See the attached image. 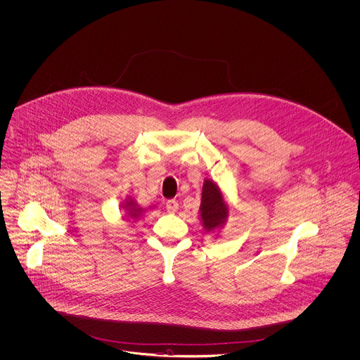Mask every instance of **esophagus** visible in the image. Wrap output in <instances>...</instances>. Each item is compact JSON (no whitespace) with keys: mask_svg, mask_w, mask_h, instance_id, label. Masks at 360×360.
Returning a JSON list of instances; mask_svg holds the SVG:
<instances>
[{"mask_svg":"<svg viewBox=\"0 0 360 360\" xmlns=\"http://www.w3.org/2000/svg\"><path fill=\"white\" fill-rule=\"evenodd\" d=\"M178 209H179V203L175 199H171V200L167 202V210L169 213H175Z\"/></svg>","mask_w":360,"mask_h":360,"instance_id":"esophagus-1","label":"esophagus"}]
</instances>
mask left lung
<instances>
[{"mask_svg":"<svg viewBox=\"0 0 360 360\" xmlns=\"http://www.w3.org/2000/svg\"><path fill=\"white\" fill-rule=\"evenodd\" d=\"M200 221L207 233L221 229L230 214L229 205L219 185L212 179H205L200 202Z\"/></svg>","mask_w":360,"mask_h":360,"instance_id":"8db88e82","label":"left lung"}]
</instances>
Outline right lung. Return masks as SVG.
<instances>
[{"mask_svg":"<svg viewBox=\"0 0 360 360\" xmlns=\"http://www.w3.org/2000/svg\"><path fill=\"white\" fill-rule=\"evenodd\" d=\"M122 209L126 210L127 219H131V220H137V219L141 216V213L144 212V209L140 207V206L134 202V199H131L130 196H127V199H126L124 205L122 206Z\"/></svg>","mask_w":360,"mask_h":360,"instance_id":"add662e5","label":"right lung"}]
</instances>
